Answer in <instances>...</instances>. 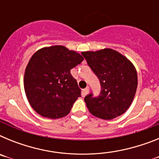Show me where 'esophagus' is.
<instances>
[{
    "instance_id": "1",
    "label": "esophagus",
    "mask_w": 159,
    "mask_h": 159,
    "mask_svg": "<svg viewBox=\"0 0 159 159\" xmlns=\"http://www.w3.org/2000/svg\"><path fill=\"white\" fill-rule=\"evenodd\" d=\"M89 91H90V88H89V87H87L86 88H84V89L83 90V94H84V95H88V92H89Z\"/></svg>"
}]
</instances>
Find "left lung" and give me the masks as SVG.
<instances>
[{
  "mask_svg": "<svg viewBox=\"0 0 159 159\" xmlns=\"http://www.w3.org/2000/svg\"><path fill=\"white\" fill-rule=\"evenodd\" d=\"M88 64L99 78L101 93L84 98L87 107L94 116L111 120L130 107L138 87L135 67L129 59L111 48L83 52Z\"/></svg>",
  "mask_w": 159,
  "mask_h": 159,
  "instance_id": "8db88e82",
  "label": "left lung"
}]
</instances>
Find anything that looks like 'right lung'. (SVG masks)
I'll return each mask as SVG.
<instances>
[{"mask_svg": "<svg viewBox=\"0 0 159 159\" xmlns=\"http://www.w3.org/2000/svg\"><path fill=\"white\" fill-rule=\"evenodd\" d=\"M83 60L80 53L62 45L42 48L32 55L25 68L24 88L35 111L52 119L69 114L81 95L70 70Z\"/></svg>", "mask_w": 159, "mask_h": 159, "instance_id": "add662e5", "label": "right lung"}]
</instances>
